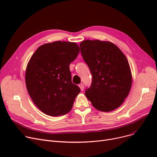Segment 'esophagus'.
<instances>
[{
  "mask_svg": "<svg viewBox=\"0 0 157 157\" xmlns=\"http://www.w3.org/2000/svg\"><path fill=\"white\" fill-rule=\"evenodd\" d=\"M79 88H80L81 91H83V90H84V85H83V83H80V84L79 85Z\"/></svg>",
  "mask_w": 157,
  "mask_h": 157,
  "instance_id": "esophagus-1",
  "label": "esophagus"
}]
</instances>
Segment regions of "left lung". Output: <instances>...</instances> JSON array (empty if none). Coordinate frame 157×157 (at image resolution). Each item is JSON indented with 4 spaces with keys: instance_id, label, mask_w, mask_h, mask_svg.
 Instances as JSON below:
<instances>
[{
    "instance_id": "8db88e82",
    "label": "left lung",
    "mask_w": 157,
    "mask_h": 157,
    "mask_svg": "<svg viewBox=\"0 0 157 157\" xmlns=\"http://www.w3.org/2000/svg\"><path fill=\"white\" fill-rule=\"evenodd\" d=\"M79 46L92 75L85 95L98 110L108 112L117 109L128 96L132 85L127 58L116 45L107 41L85 40Z\"/></svg>"
}]
</instances>
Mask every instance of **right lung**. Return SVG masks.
I'll return each instance as SVG.
<instances>
[{
    "mask_svg": "<svg viewBox=\"0 0 157 157\" xmlns=\"http://www.w3.org/2000/svg\"><path fill=\"white\" fill-rule=\"evenodd\" d=\"M79 53L75 43L55 41L39 46L32 56L26 86L32 100L44 113L58 117L71 111L81 90L72 83L69 65Z\"/></svg>",
    "mask_w": 157,
    "mask_h": 157,
    "instance_id": "obj_1",
    "label": "right lung"
}]
</instances>
